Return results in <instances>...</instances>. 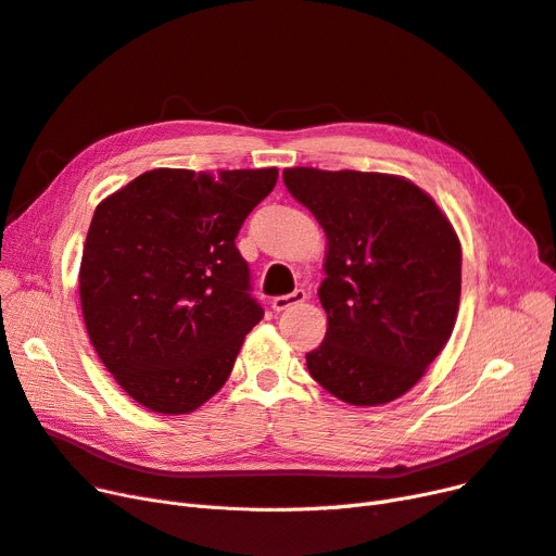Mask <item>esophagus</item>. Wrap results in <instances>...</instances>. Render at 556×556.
I'll return each instance as SVG.
<instances>
[{"label":"esophagus","instance_id":"34e87169","mask_svg":"<svg viewBox=\"0 0 556 556\" xmlns=\"http://www.w3.org/2000/svg\"><path fill=\"white\" fill-rule=\"evenodd\" d=\"M305 299H307V294H305L303 290H296V292H292V294L276 296V299L271 301V307L276 309V313H282V309H290V307H294V305L303 303Z\"/></svg>","mask_w":556,"mask_h":556}]
</instances>
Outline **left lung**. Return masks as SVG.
<instances>
[{"label": "left lung", "instance_id": "1", "mask_svg": "<svg viewBox=\"0 0 556 556\" xmlns=\"http://www.w3.org/2000/svg\"><path fill=\"white\" fill-rule=\"evenodd\" d=\"M285 187L326 232L319 301L328 328L307 371L351 406L406 394L445 349L460 301V241L402 175L285 168Z\"/></svg>", "mask_w": 556, "mask_h": 556}]
</instances>
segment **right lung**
<instances>
[{"mask_svg":"<svg viewBox=\"0 0 556 556\" xmlns=\"http://www.w3.org/2000/svg\"><path fill=\"white\" fill-rule=\"evenodd\" d=\"M278 168H154L96 207L81 315L100 361L137 404L185 415L214 396L264 317L235 247Z\"/></svg>","mask_w":556,"mask_h":556,"instance_id":"add662e5","label":"right lung"}]
</instances>
